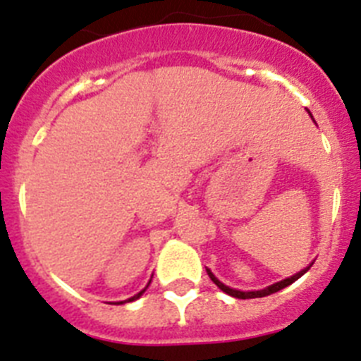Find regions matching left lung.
Segmentation results:
<instances>
[{
	"instance_id": "left-lung-1",
	"label": "left lung",
	"mask_w": 361,
	"mask_h": 361,
	"mask_svg": "<svg viewBox=\"0 0 361 361\" xmlns=\"http://www.w3.org/2000/svg\"><path fill=\"white\" fill-rule=\"evenodd\" d=\"M309 267H311V266H307V267H305V269H302V271H300V273H296V275L289 276V279H286V280H280V282L273 283V286H267L266 289H260V291H238V289H231V288H228V286H224V283L220 282V280L216 279L215 275H213L212 271H209V269H206V271H208L209 279L213 280V283H215L216 288H219V289H222V291H224V293H228L229 296H235V298H242V300H245V298H262V296L273 295V293L280 291V289L288 288V286H291V283L295 282V280H298L300 276L304 275V273H307V269H309Z\"/></svg>"
}]
</instances>
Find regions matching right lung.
<instances>
[{"label":"right lung","instance_id":"right-lung-1","mask_svg":"<svg viewBox=\"0 0 361 361\" xmlns=\"http://www.w3.org/2000/svg\"><path fill=\"white\" fill-rule=\"evenodd\" d=\"M145 291H146V289H142L141 293H137L135 296H132V298H128V300H124V302H133V300H137V298H139V296H141L142 293H145ZM124 302H119V304H124Z\"/></svg>","mask_w":361,"mask_h":361}]
</instances>
